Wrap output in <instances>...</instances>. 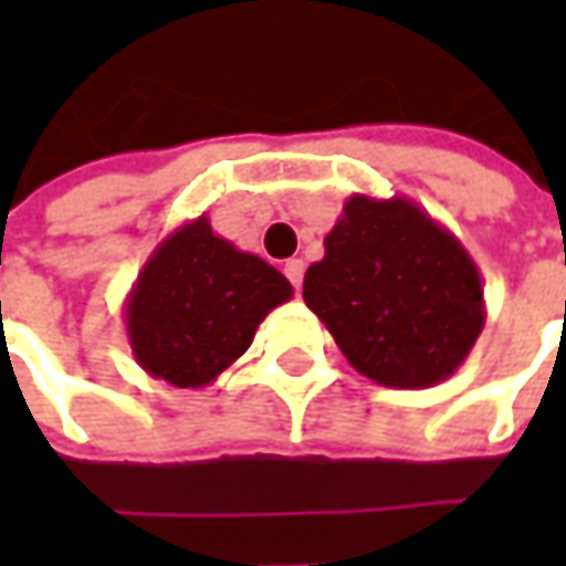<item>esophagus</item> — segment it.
Masks as SVG:
<instances>
[{
    "label": "esophagus",
    "mask_w": 566,
    "mask_h": 566,
    "mask_svg": "<svg viewBox=\"0 0 566 566\" xmlns=\"http://www.w3.org/2000/svg\"><path fill=\"white\" fill-rule=\"evenodd\" d=\"M303 272H306V263L300 258H291L287 263H284V275L291 279V284H294L296 291L303 287Z\"/></svg>",
    "instance_id": "1"
}]
</instances>
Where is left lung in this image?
Listing matches in <instances>:
<instances>
[{"mask_svg": "<svg viewBox=\"0 0 566 566\" xmlns=\"http://www.w3.org/2000/svg\"><path fill=\"white\" fill-rule=\"evenodd\" d=\"M348 364L385 388H430L473 352L485 291L461 239L406 197L352 193L303 282Z\"/></svg>", "mask_w": 566, "mask_h": 566, "instance_id": "8db88e82", "label": "left lung"}]
</instances>
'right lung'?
I'll list each match as a JSON object with an SVG mask.
<instances>
[{
	"label": "right lung",
	"instance_id": "right-lung-1",
	"mask_svg": "<svg viewBox=\"0 0 566 566\" xmlns=\"http://www.w3.org/2000/svg\"><path fill=\"white\" fill-rule=\"evenodd\" d=\"M294 296L282 272L239 251L206 214L175 227L124 303L133 357L175 388H206L245 355L260 321Z\"/></svg>",
	"mask_w": 566,
	"mask_h": 566
}]
</instances>
